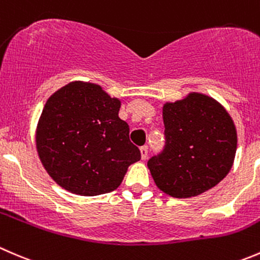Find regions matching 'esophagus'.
Instances as JSON below:
<instances>
[{
  "label": "esophagus",
  "mask_w": 260,
  "mask_h": 260,
  "mask_svg": "<svg viewBox=\"0 0 260 260\" xmlns=\"http://www.w3.org/2000/svg\"><path fill=\"white\" fill-rule=\"evenodd\" d=\"M140 154H141V159H146V156H148V146H141L140 148Z\"/></svg>",
  "instance_id": "obj_1"
}]
</instances>
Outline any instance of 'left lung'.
Returning a JSON list of instances; mask_svg holds the SVG:
<instances>
[{
    "label": "left lung",
    "mask_w": 260,
    "mask_h": 260,
    "mask_svg": "<svg viewBox=\"0 0 260 260\" xmlns=\"http://www.w3.org/2000/svg\"><path fill=\"white\" fill-rule=\"evenodd\" d=\"M166 145L148 160L160 191L177 199L199 196L222 181L233 167L238 136L216 100L201 93L163 106Z\"/></svg>",
    "instance_id": "left-lung-1"
}]
</instances>
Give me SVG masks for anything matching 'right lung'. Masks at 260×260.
Returning a JSON list of instances; mask_svg holds the SVG:
<instances>
[{
    "label": "right lung",
    "instance_id": "1",
    "mask_svg": "<svg viewBox=\"0 0 260 260\" xmlns=\"http://www.w3.org/2000/svg\"><path fill=\"white\" fill-rule=\"evenodd\" d=\"M121 102L99 84L71 82L51 94L37 129L44 168L60 187L81 196L114 191L140 150L119 117Z\"/></svg>",
    "mask_w": 260,
    "mask_h": 260
}]
</instances>
